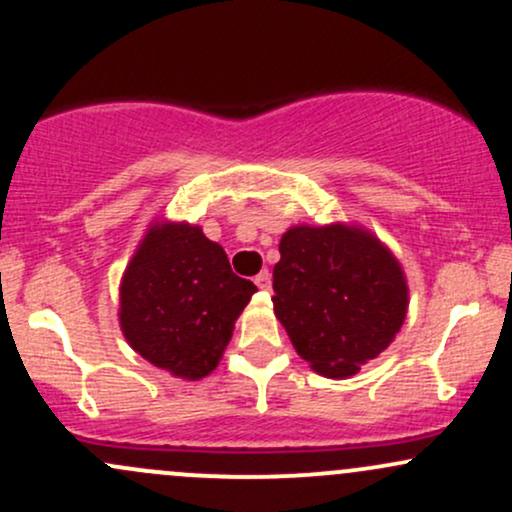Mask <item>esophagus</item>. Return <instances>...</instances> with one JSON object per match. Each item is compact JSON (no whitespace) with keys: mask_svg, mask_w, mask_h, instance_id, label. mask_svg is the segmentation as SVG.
Wrapping results in <instances>:
<instances>
[{"mask_svg":"<svg viewBox=\"0 0 512 512\" xmlns=\"http://www.w3.org/2000/svg\"><path fill=\"white\" fill-rule=\"evenodd\" d=\"M255 284H257V289L269 291V289H272V274H269L267 269H264V272H260V274L255 276Z\"/></svg>","mask_w":512,"mask_h":512,"instance_id":"34e87169","label":"esophagus"}]
</instances>
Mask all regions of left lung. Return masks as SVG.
<instances>
[{"label": "left lung", "instance_id": "8db88e82", "mask_svg": "<svg viewBox=\"0 0 512 512\" xmlns=\"http://www.w3.org/2000/svg\"><path fill=\"white\" fill-rule=\"evenodd\" d=\"M274 264V313L298 356L327 378H349L404 325L402 264L366 228L293 226Z\"/></svg>", "mask_w": 512, "mask_h": 512}]
</instances>
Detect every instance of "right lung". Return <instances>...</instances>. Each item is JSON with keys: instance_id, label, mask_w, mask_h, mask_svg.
<instances>
[{"instance_id": "add662e5", "label": "right lung", "mask_w": 512, "mask_h": 512, "mask_svg": "<svg viewBox=\"0 0 512 512\" xmlns=\"http://www.w3.org/2000/svg\"><path fill=\"white\" fill-rule=\"evenodd\" d=\"M255 291L202 228L154 221L122 274V334L156 368L202 380L219 366Z\"/></svg>"}]
</instances>
